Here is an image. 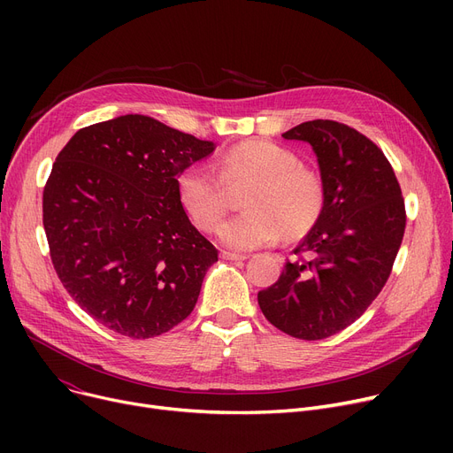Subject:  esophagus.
I'll list each match as a JSON object with an SVG mask.
<instances>
[{
	"label": "esophagus",
	"instance_id": "34e87169",
	"mask_svg": "<svg viewBox=\"0 0 453 453\" xmlns=\"http://www.w3.org/2000/svg\"><path fill=\"white\" fill-rule=\"evenodd\" d=\"M220 257L224 260H246L248 257L246 255H241V253H231V251H222Z\"/></svg>",
	"mask_w": 453,
	"mask_h": 453
}]
</instances>
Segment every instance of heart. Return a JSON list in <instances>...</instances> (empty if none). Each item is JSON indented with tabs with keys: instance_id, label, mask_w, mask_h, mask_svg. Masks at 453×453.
<instances>
[{
	"instance_id": "heart-1",
	"label": "heart",
	"mask_w": 453,
	"mask_h": 453,
	"mask_svg": "<svg viewBox=\"0 0 453 453\" xmlns=\"http://www.w3.org/2000/svg\"><path fill=\"white\" fill-rule=\"evenodd\" d=\"M219 173L209 165H190L178 178V198L200 229L211 231L227 211V185L253 181L244 195V211L224 222L217 236L222 246L250 251L273 244L280 233L288 239L311 231L321 217L325 187L318 173L270 141H244L226 150Z\"/></svg>"
}]
</instances>
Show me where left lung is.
<instances>
[{"instance_id": "1", "label": "left lung", "mask_w": 453, "mask_h": 453, "mask_svg": "<svg viewBox=\"0 0 453 453\" xmlns=\"http://www.w3.org/2000/svg\"><path fill=\"white\" fill-rule=\"evenodd\" d=\"M282 137L312 147L325 205L296 248L299 257L257 299L279 330L323 340L358 319L382 292L406 229V209L393 166L364 134L316 119Z\"/></svg>"}]
</instances>
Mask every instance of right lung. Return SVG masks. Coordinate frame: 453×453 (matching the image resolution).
<instances>
[{
  "instance_id": "right-lung-1",
  "label": "right lung",
  "mask_w": 453,
  "mask_h": 453,
  "mask_svg": "<svg viewBox=\"0 0 453 453\" xmlns=\"http://www.w3.org/2000/svg\"><path fill=\"white\" fill-rule=\"evenodd\" d=\"M217 145L147 115L79 130L43 188V229L64 288L106 328L147 340L181 323L219 251L190 224L178 178Z\"/></svg>"
}]
</instances>
